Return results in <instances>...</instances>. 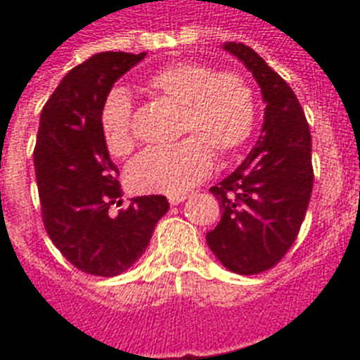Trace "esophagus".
<instances>
[{"label": "esophagus", "mask_w": 360, "mask_h": 360, "mask_svg": "<svg viewBox=\"0 0 360 360\" xmlns=\"http://www.w3.org/2000/svg\"><path fill=\"white\" fill-rule=\"evenodd\" d=\"M186 200V194H169L168 196V202L172 203V205H179L181 202H185Z\"/></svg>", "instance_id": "esophagus-1"}]
</instances>
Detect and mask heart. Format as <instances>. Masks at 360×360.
Wrapping results in <instances>:
<instances>
[{"label": "heart", "mask_w": 360, "mask_h": 360, "mask_svg": "<svg viewBox=\"0 0 360 360\" xmlns=\"http://www.w3.org/2000/svg\"><path fill=\"white\" fill-rule=\"evenodd\" d=\"M149 91L181 106L179 143L147 149L130 162L127 181L146 194H183L213 168V151L228 157L250 138L256 124V98L236 70H217L198 61L164 65L147 78ZM101 132L110 155L127 157L134 149L129 93L114 89L101 108Z\"/></svg>", "instance_id": "obj_1"}]
</instances>
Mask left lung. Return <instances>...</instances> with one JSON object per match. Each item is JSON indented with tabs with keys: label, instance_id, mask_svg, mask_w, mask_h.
Here are the masks:
<instances>
[{
	"label": "left lung",
	"instance_id": "1",
	"mask_svg": "<svg viewBox=\"0 0 360 360\" xmlns=\"http://www.w3.org/2000/svg\"><path fill=\"white\" fill-rule=\"evenodd\" d=\"M256 78L265 101L256 147L239 168L211 186L220 203L207 245L226 269L257 274L274 267L295 243L312 196V138L299 98L250 46L226 42Z\"/></svg>",
	"mask_w": 360,
	"mask_h": 360
}]
</instances>
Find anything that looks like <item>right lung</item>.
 Returning <instances> with one entry per match:
<instances>
[{
    "instance_id": "add662e5",
    "label": "right lung",
    "mask_w": 360,
    "mask_h": 360,
    "mask_svg": "<svg viewBox=\"0 0 360 360\" xmlns=\"http://www.w3.org/2000/svg\"><path fill=\"white\" fill-rule=\"evenodd\" d=\"M146 52H103L69 70L48 98L37 132V186L48 237L82 273L117 276L146 252L169 209L164 196H138L121 205L120 169L101 132V108L121 76Z\"/></svg>"
}]
</instances>
